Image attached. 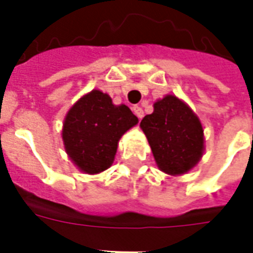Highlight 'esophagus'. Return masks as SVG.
<instances>
[{"label":"esophagus","instance_id":"1","mask_svg":"<svg viewBox=\"0 0 253 253\" xmlns=\"http://www.w3.org/2000/svg\"><path fill=\"white\" fill-rule=\"evenodd\" d=\"M132 112L137 115L138 119H142L143 116V110L141 108V107H138V105H135V107H132Z\"/></svg>","mask_w":253,"mask_h":253}]
</instances>
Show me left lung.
<instances>
[{
    "label": "left lung",
    "mask_w": 253,
    "mask_h": 253,
    "mask_svg": "<svg viewBox=\"0 0 253 253\" xmlns=\"http://www.w3.org/2000/svg\"><path fill=\"white\" fill-rule=\"evenodd\" d=\"M153 114L141 121L156 164L172 176L187 173L205 150L203 127L194 111L173 94L154 103Z\"/></svg>",
    "instance_id": "8db88e82"
}]
</instances>
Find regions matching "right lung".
I'll return each mask as SVG.
<instances>
[{
	"mask_svg": "<svg viewBox=\"0 0 253 253\" xmlns=\"http://www.w3.org/2000/svg\"><path fill=\"white\" fill-rule=\"evenodd\" d=\"M137 123L138 118L127 105H115L108 94L93 89L66 114L65 150L81 172L100 173L114 163L122 135Z\"/></svg>",
	"mask_w": 253,
	"mask_h": 253,
	"instance_id": "add662e5",
	"label": "right lung"
}]
</instances>
